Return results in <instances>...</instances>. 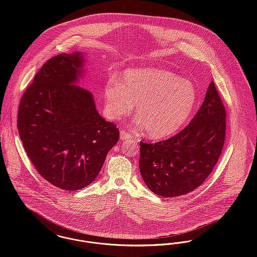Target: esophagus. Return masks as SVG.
Returning <instances> with one entry per match:
<instances>
[{"instance_id": "34e87169", "label": "esophagus", "mask_w": 257, "mask_h": 257, "mask_svg": "<svg viewBox=\"0 0 257 257\" xmlns=\"http://www.w3.org/2000/svg\"><path fill=\"white\" fill-rule=\"evenodd\" d=\"M130 139H132L131 135L125 131H120V140L124 141V140H130Z\"/></svg>"}]
</instances>
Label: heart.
Instances as JSON below:
<instances>
[{
  "mask_svg": "<svg viewBox=\"0 0 257 257\" xmlns=\"http://www.w3.org/2000/svg\"><path fill=\"white\" fill-rule=\"evenodd\" d=\"M105 108L112 119L129 114L152 139H164L183 127L195 109L197 92L188 80L159 68L126 70L121 84L110 79L104 87Z\"/></svg>",
  "mask_w": 257,
  "mask_h": 257,
  "instance_id": "1",
  "label": "heart"
}]
</instances>
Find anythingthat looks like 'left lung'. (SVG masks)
<instances>
[{
    "label": "left lung",
    "instance_id": "obj_1",
    "mask_svg": "<svg viewBox=\"0 0 257 257\" xmlns=\"http://www.w3.org/2000/svg\"><path fill=\"white\" fill-rule=\"evenodd\" d=\"M226 112L212 81L205 99L178 134L155 144L141 142L140 171L148 189L165 197L183 196L203 183L225 139Z\"/></svg>",
    "mask_w": 257,
    "mask_h": 257
}]
</instances>
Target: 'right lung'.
<instances>
[{
  "mask_svg": "<svg viewBox=\"0 0 257 257\" xmlns=\"http://www.w3.org/2000/svg\"><path fill=\"white\" fill-rule=\"evenodd\" d=\"M82 55L62 53L46 61L26 89L17 115L20 139L37 172L66 191L93 182L119 140L92 94L75 85L83 75Z\"/></svg>",
  "mask_w": 257,
  "mask_h": 257,
  "instance_id": "1",
  "label": "right lung"
}]
</instances>
